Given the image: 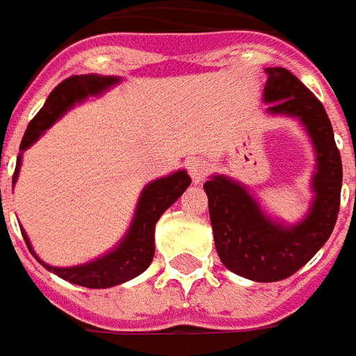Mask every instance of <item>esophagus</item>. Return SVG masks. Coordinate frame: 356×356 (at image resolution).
<instances>
[{"mask_svg":"<svg viewBox=\"0 0 356 356\" xmlns=\"http://www.w3.org/2000/svg\"><path fill=\"white\" fill-rule=\"evenodd\" d=\"M186 168H188V173H191V177H193L194 183H200L204 181V177L208 175L209 171V163L204 160V158H191L188 163H186Z\"/></svg>","mask_w":356,"mask_h":356,"instance_id":"1","label":"esophagus"}]
</instances>
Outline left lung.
<instances>
[{
    "label": "left lung",
    "instance_id": "left-lung-1",
    "mask_svg": "<svg viewBox=\"0 0 356 356\" xmlns=\"http://www.w3.org/2000/svg\"><path fill=\"white\" fill-rule=\"evenodd\" d=\"M265 101L268 112L299 118L316 148L314 202L309 216L286 229L263 216L244 186L227 177L204 183L217 254L229 270L255 280L288 278L313 257L330 238L339 213L341 156L322 102L286 68H267Z\"/></svg>",
    "mask_w": 356,
    "mask_h": 356
}]
</instances>
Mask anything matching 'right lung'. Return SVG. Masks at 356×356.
Here are the masks:
<instances>
[{"label":"right lung","mask_w":356,"mask_h":356,"mask_svg":"<svg viewBox=\"0 0 356 356\" xmlns=\"http://www.w3.org/2000/svg\"><path fill=\"white\" fill-rule=\"evenodd\" d=\"M116 81L118 78H112V76H95V74L70 76L65 81H60L57 88L51 91L43 108L28 124L26 133H24L22 143H20V150L30 147L58 116H63L66 110L72 106L74 102L86 99L88 95L101 93ZM19 165L20 156L17 158V168L13 173V181L17 179ZM188 185H191V177L186 171H175L170 177L158 179L154 183H150L140 194L135 219H133L131 229L127 232L124 242L114 252H110L108 255H104L97 261L88 263V265L68 268L49 267L47 263L38 259V255L32 252L24 231H22V236L26 240V246L32 252V255L51 273H55L68 282L86 286V288H110V286L127 282L135 276H139L152 263L156 223H158V219L163 211L185 193Z\"/></svg>","instance_id":"right-lung-1"}]
</instances>
